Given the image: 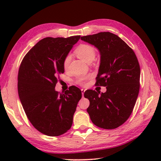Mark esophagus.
<instances>
[{"instance_id":"1","label":"esophagus","mask_w":161,"mask_h":161,"mask_svg":"<svg viewBox=\"0 0 161 161\" xmlns=\"http://www.w3.org/2000/svg\"><path fill=\"white\" fill-rule=\"evenodd\" d=\"M81 94H82V97L84 96V92H85V90L84 89H81Z\"/></svg>"}]
</instances>
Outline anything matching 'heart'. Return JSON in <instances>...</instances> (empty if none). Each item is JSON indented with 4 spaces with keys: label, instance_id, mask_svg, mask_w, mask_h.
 I'll return each instance as SVG.
<instances>
[{
    "label": "heart",
    "instance_id": "heart-1",
    "mask_svg": "<svg viewBox=\"0 0 161 161\" xmlns=\"http://www.w3.org/2000/svg\"><path fill=\"white\" fill-rule=\"evenodd\" d=\"M76 55L81 59L84 62L89 63L91 62L94 59L95 57V51L93 47L89 45H86V44H82V45L79 46L76 50L75 51ZM71 60V55L70 54H68V55L65 57L64 60V68L65 70L68 69V66ZM88 77H80L77 80V83L80 85H84L85 84V81H86Z\"/></svg>",
    "mask_w": 161,
    "mask_h": 161
}]
</instances>
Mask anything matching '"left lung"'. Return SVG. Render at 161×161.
<instances>
[{
  "label": "left lung",
  "instance_id": "1",
  "mask_svg": "<svg viewBox=\"0 0 161 161\" xmlns=\"http://www.w3.org/2000/svg\"><path fill=\"white\" fill-rule=\"evenodd\" d=\"M81 39L100 52L96 85L107 88L105 93L85 92L90 102L87 112L98 127L115 129L127 120L137 100L141 76L138 59L131 47L113 33L100 32Z\"/></svg>",
  "mask_w": 161,
  "mask_h": 161
}]
</instances>
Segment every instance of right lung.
<instances>
[{
  "instance_id": "1",
  "label": "right lung",
  "mask_w": 161,
  "mask_h": 161,
  "mask_svg": "<svg viewBox=\"0 0 161 161\" xmlns=\"http://www.w3.org/2000/svg\"><path fill=\"white\" fill-rule=\"evenodd\" d=\"M80 36L46 37L25 54L19 68L18 92L30 122L39 131L58 136L68 131L81 91L70 86L64 94L55 91L58 77L64 73V60Z\"/></svg>"
}]
</instances>
